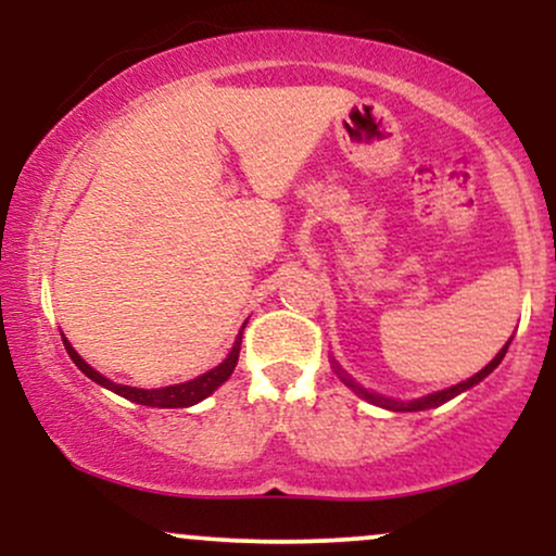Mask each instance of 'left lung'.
I'll return each instance as SVG.
<instances>
[{"label": "left lung", "mask_w": 556, "mask_h": 556, "mask_svg": "<svg viewBox=\"0 0 556 556\" xmlns=\"http://www.w3.org/2000/svg\"><path fill=\"white\" fill-rule=\"evenodd\" d=\"M507 348H509V342L504 344V348L500 350V353H496V358L491 361L486 368H481V371H478L476 376H470L468 381H460V384H455V387H446V389H442V392L426 394V397H418V400H410V402H397V400H387V397H379V394H371V392H368V389H363V387H358V384H353V381H350V379H344V376H342V379H344V384L355 389V394H361L363 400L374 402V405L389 407V410H426V407H437V405H444L446 400L457 397V394L465 392V389H470V387H473V384H478V381H483V379H486V376H489L491 371H494V368L500 366V363H502L504 353H507Z\"/></svg>", "instance_id": "obj_1"}]
</instances>
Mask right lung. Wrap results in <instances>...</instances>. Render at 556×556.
<instances>
[{"mask_svg": "<svg viewBox=\"0 0 556 556\" xmlns=\"http://www.w3.org/2000/svg\"><path fill=\"white\" fill-rule=\"evenodd\" d=\"M240 342H242V337H238V342H235L232 353H229L227 358L219 363V366L212 368V371L201 374V376H198V379L185 381V384H172V387H162V389H136V387L114 384V381L106 379V376H101L99 371H93V368L88 366V363L83 361L78 353H75L73 344H70L67 340H65V350H67L70 358H73L75 366H78L80 371L88 376V379H93L96 384L112 389L114 394H119V397L136 402V405H149V407H190V405H195V402L206 400L216 387H222L229 379V374H232L235 366H238Z\"/></svg>", "mask_w": 556, "mask_h": 556, "instance_id": "obj_1", "label": "right lung"}]
</instances>
